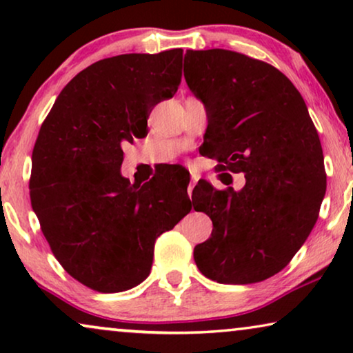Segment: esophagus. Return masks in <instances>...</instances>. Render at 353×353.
<instances>
[{"instance_id": "obj_1", "label": "esophagus", "mask_w": 353, "mask_h": 353, "mask_svg": "<svg viewBox=\"0 0 353 353\" xmlns=\"http://www.w3.org/2000/svg\"><path fill=\"white\" fill-rule=\"evenodd\" d=\"M196 181H197L196 175H191V181H190V185H188V194H190V197L192 194V190H194V186H196Z\"/></svg>"}]
</instances>
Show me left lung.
I'll list each match as a JSON object with an SVG mask.
<instances>
[{"mask_svg": "<svg viewBox=\"0 0 353 353\" xmlns=\"http://www.w3.org/2000/svg\"><path fill=\"white\" fill-rule=\"evenodd\" d=\"M185 79L207 108L202 154L219 162L226 188L202 181L194 210L214 230L194 248L201 273L223 284L281 272L316 223L326 192L321 143L305 101L283 72L230 50H188ZM246 185L234 192L231 172Z\"/></svg>", "mask_w": 353, "mask_h": 353, "instance_id": "left-lung-1", "label": "left lung"}]
</instances>
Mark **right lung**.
<instances>
[{"mask_svg":"<svg viewBox=\"0 0 353 353\" xmlns=\"http://www.w3.org/2000/svg\"><path fill=\"white\" fill-rule=\"evenodd\" d=\"M181 59L175 48L94 62L65 85L38 133L32 207L62 268L93 291L144 281L156 239L191 210L167 170L143 186L120 175L123 148L146 137L154 105L176 93Z\"/></svg>","mask_w":353,"mask_h":353,"instance_id":"obj_1","label":"right lung"}]
</instances>
